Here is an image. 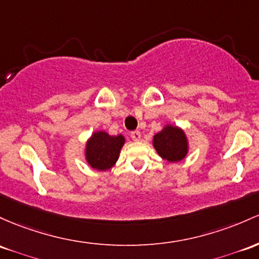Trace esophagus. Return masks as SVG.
<instances>
[{"mask_svg": "<svg viewBox=\"0 0 259 259\" xmlns=\"http://www.w3.org/2000/svg\"><path fill=\"white\" fill-rule=\"evenodd\" d=\"M130 138L134 141H139L141 139V133L139 132V130H134V132L130 133Z\"/></svg>", "mask_w": 259, "mask_h": 259, "instance_id": "1", "label": "esophagus"}]
</instances>
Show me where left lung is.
Listing matches in <instances>:
<instances>
[{
  "mask_svg": "<svg viewBox=\"0 0 259 259\" xmlns=\"http://www.w3.org/2000/svg\"><path fill=\"white\" fill-rule=\"evenodd\" d=\"M153 146L162 158L169 162L183 160L188 151L183 130L171 125H167L161 133L153 136Z\"/></svg>",
  "mask_w": 259,
  "mask_h": 259,
  "instance_id": "8db88e82",
  "label": "left lung"
}]
</instances>
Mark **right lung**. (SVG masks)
<instances>
[{
    "label": "right lung",
    "instance_id": "1",
    "mask_svg": "<svg viewBox=\"0 0 259 259\" xmlns=\"http://www.w3.org/2000/svg\"><path fill=\"white\" fill-rule=\"evenodd\" d=\"M124 136H110L104 132L95 133L86 147L87 162L93 168L104 171L114 166L124 145Z\"/></svg>",
    "mask_w": 259,
    "mask_h": 259
}]
</instances>
